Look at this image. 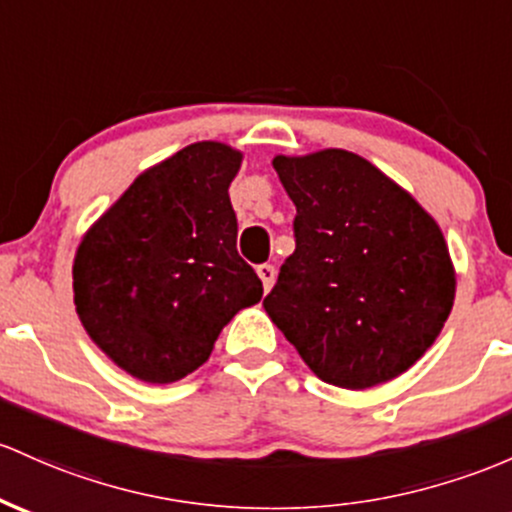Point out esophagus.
I'll return each mask as SVG.
<instances>
[{
    "label": "esophagus",
    "instance_id": "esophagus-1",
    "mask_svg": "<svg viewBox=\"0 0 512 512\" xmlns=\"http://www.w3.org/2000/svg\"><path fill=\"white\" fill-rule=\"evenodd\" d=\"M257 277L262 279V286H265V291L272 289L274 279H277V269H274L272 265H260L257 267Z\"/></svg>",
    "mask_w": 512,
    "mask_h": 512
}]
</instances>
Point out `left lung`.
Wrapping results in <instances>:
<instances>
[{
	"mask_svg": "<svg viewBox=\"0 0 512 512\" xmlns=\"http://www.w3.org/2000/svg\"><path fill=\"white\" fill-rule=\"evenodd\" d=\"M296 250L262 301L318 379L362 391L413 367L445 328L457 272L435 218L350 150L277 155Z\"/></svg>",
	"mask_w": 512,
	"mask_h": 512,
	"instance_id": "left-lung-1",
	"label": "left lung"
}]
</instances>
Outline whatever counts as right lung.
Returning <instances> with one entry per match:
<instances>
[{"instance_id":"obj_1","label":"right lung","mask_w":512,"mask_h":512,"mask_svg":"<svg viewBox=\"0 0 512 512\" xmlns=\"http://www.w3.org/2000/svg\"><path fill=\"white\" fill-rule=\"evenodd\" d=\"M243 153L201 140L148 167L82 235L75 308L94 345L145 384L199 369L230 318L262 299L235 250L228 187Z\"/></svg>"}]
</instances>
